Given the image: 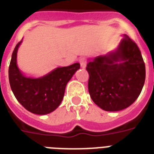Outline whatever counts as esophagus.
Masks as SVG:
<instances>
[{
  "label": "esophagus",
  "mask_w": 154,
  "mask_h": 154,
  "mask_svg": "<svg viewBox=\"0 0 154 154\" xmlns=\"http://www.w3.org/2000/svg\"><path fill=\"white\" fill-rule=\"evenodd\" d=\"M80 65H81V67L82 68H85L87 65V59L85 57H82L79 60Z\"/></svg>",
  "instance_id": "esophagus-1"
}]
</instances>
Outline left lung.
Returning a JSON list of instances; mask_svg holds the SVG:
<instances>
[{"mask_svg": "<svg viewBox=\"0 0 154 154\" xmlns=\"http://www.w3.org/2000/svg\"><path fill=\"white\" fill-rule=\"evenodd\" d=\"M124 37L116 51L87 64L90 97L105 111H119L131 105L146 80V65L138 46L127 35Z\"/></svg>", "mask_w": 154, "mask_h": 154, "instance_id": "left-lung-1", "label": "left lung"}]
</instances>
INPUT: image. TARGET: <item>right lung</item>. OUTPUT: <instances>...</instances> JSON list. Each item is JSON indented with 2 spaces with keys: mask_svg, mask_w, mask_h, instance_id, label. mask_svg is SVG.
Returning <instances> with one entry per match:
<instances>
[{
  "mask_svg": "<svg viewBox=\"0 0 154 154\" xmlns=\"http://www.w3.org/2000/svg\"><path fill=\"white\" fill-rule=\"evenodd\" d=\"M21 42H18L13 50L8 68L11 89L17 100L28 111L35 114H47L60 105L66 85L80 69V64L57 68L40 78L26 77L17 65V53Z\"/></svg>",
  "mask_w": 154,
  "mask_h": 154,
  "instance_id": "1",
  "label": "right lung"
}]
</instances>
